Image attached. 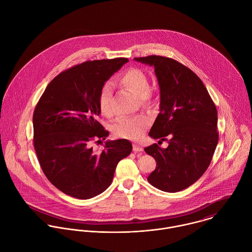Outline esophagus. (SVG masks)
Here are the masks:
<instances>
[{"label":"esophagus","instance_id":"1","mask_svg":"<svg viewBox=\"0 0 252 252\" xmlns=\"http://www.w3.org/2000/svg\"><path fill=\"white\" fill-rule=\"evenodd\" d=\"M142 151H143V148H142V146H140L139 144H133V152L137 153V152Z\"/></svg>","mask_w":252,"mask_h":252}]
</instances>
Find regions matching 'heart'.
I'll list each match as a JSON object with an SVG mask.
<instances>
[{
    "mask_svg": "<svg viewBox=\"0 0 252 252\" xmlns=\"http://www.w3.org/2000/svg\"><path fill=\"white\" fill-rule=\"evenodd\" d=\"M118 83L122 87L129 90L140 97L142 104L147 105L151 102L150 83L147 75L139 68L131 67L124 71L118 77ZM98 106L101 113L110 117L113 115L112 89L109 84L101 88L98 95ZM148 121L142 117L118 118L112 125V131L115 135L126 139H138L145 131Z\"/></svg>",
    "mask_w": 252,
    "mask_h": 252,
    "instance_id": "heart-1",
    "label": "heart"
}]
</instances>
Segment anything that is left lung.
Masks as SVG:
<instances>
[{
    "mask_svg": "<svg viewBox=\"0 0 252 252\" xmlns=\"http://www.w3.org/2000/svg\"><path fill=\"white\" fill-rule=\"evenodd\" d=\"M134 60L155 68L160 102L149 135L159 139L158 144L168 141L165 149L157 143L144 149L157 161L148 181L158 190L179 192L200 179L210 164L218 143L215 104L201 79L178 61L158 55Z\"/></svg>",
    "mask_w": 252,
    "mask_h": 252,
    "instance_id": "1",
    "label": "left lung"
}]
</instances>
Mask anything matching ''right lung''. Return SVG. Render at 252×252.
I'll return each mask as SVG.
<instances>
[{"mask_svg": "<svg viewBox=\"0 0 252 252\" xmlns=\"http://www.w3.org/2000/svg\"><path fill=\"white\" fill-rule=\"evenodd\" d=\"M127 58L87 61L57 75L33 114L34 148L43 172L64 194L88 200L112 183L118 162L132 150L126 139L108 140L96 152L93 143L109 135L97 121L98 95Z\"/></svg>", "mask_w": 252, "mask_h": 252, "instance_id": "add662e5", "label": "right lung"}]
</instances>
